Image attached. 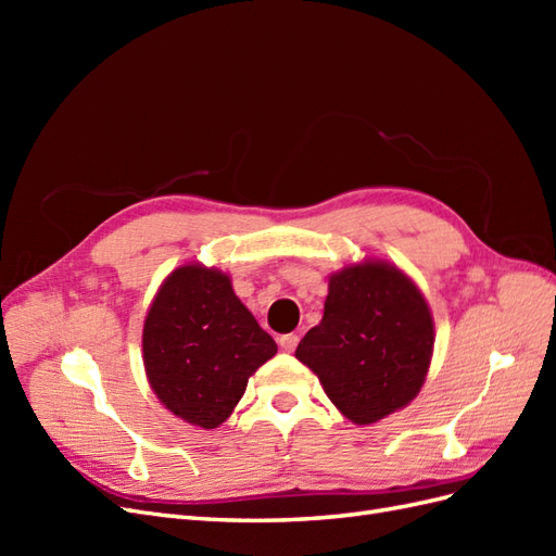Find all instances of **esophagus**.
<instances>
[{
  "label": "esophagus",
  "instance_id": "obj_1",
  "mask_svg": "<svg viewBox=\"0 0 556 556\" xmlns=\"http://www.w3.org/2000/svg\"><path fill=\"white\" fill-rule=\"evenodd\" d=\"M296 343H299V336L296 333H282L280 339H278V345L285 352H292L296 348Z\"/></svg>",
  "mask_w": 556,
  "mask_h": 556
}]
</instances>
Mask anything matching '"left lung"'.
<instances>
[{
  "label": "left lung",
  "mask_w": 556,
  "mask_h": 556,
  "mask_svg": "<svg viewBox=\"0 0 556 556\" xmlns=\"http://www.w3.org/2000/svg\"><path fill=\"white\" fill-rule=\"evenodd\" d=\"M296 359L355 425H374L419 394L433 355V317L417 285L394 264L364 260L329 278L323 323Z\"/></svg>",
  "instance_id": "obj_1"
}]
</instances>
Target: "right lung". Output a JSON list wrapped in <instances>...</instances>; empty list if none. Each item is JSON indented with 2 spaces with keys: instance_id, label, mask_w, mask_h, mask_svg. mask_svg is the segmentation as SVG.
<instances>
[{
  "instance_id": "add662e5",
  "label": "right lung",
  "mask_w": 556,
  "mask_h": 556,
  "mask_svg": "<svg viewBox=\"0 0 556 556\" xmlns=\"http://www.w3.org/2000/svg\"><path fill=\"white\" fill-rule=\"evenodd\" d=\"M276 352L229 276L204 264H182L166 276L143 323L150 387L162 406L201 429L225 422L248 378Z\"/></svg>"
}]
</instances>
